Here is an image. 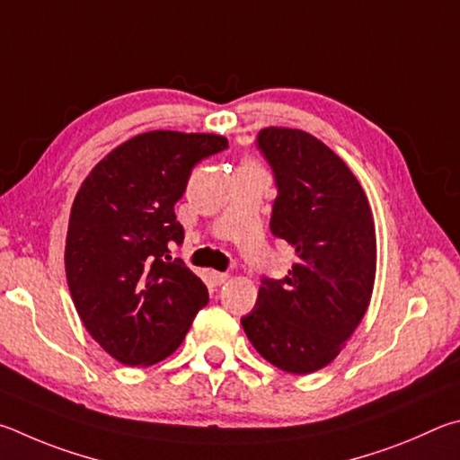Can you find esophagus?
Wrapping results in <instances>:
<instances>
[{
    "label": "esophagus",
    "mask_w": 460,
    "mask_h": 460,
    "mask_svg": "<svg viewBox=\"0 0 460 460\" xmlns=\"http://www.w3.org/2000/svg\"><path fill=\"white\" fill-rule=\"evenodd\" d=\"M226 279H228V275H226V272H217V270H209V272H208V280H209V283H212L214 287L224 285Z\"/></svg>",
    "instance_id": "1"
}]
</instances>
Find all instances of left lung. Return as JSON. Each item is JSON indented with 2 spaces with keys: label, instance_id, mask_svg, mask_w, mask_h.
Here are the masks:
<instances>
[{
  "label": "left lung",
  "instance_id": "obj_1",
  "mask_svg": "<svg viewBox=\"0 0 460 460\" xmlns=\"http://www.w3.org/2000/svg\"><path fill=\"white\" fill-rule=\"evenodd\" d=\"M259 147L279 185L270 230L295 262L283 280L262 279L243 327L269 364L305 376L340 356L372 301L374 214L358 177L317 137L269 127Z\"/></svg>",
  "mask_w": 460,
  "mask_h": 460
}]
</instances>
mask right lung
I'll use <instances>...</instances> for the list:
<instances>
[{"label":"right lung","mask_w":460,"mask_h":460,"mask_svg":"<svg viewBox=\"0 0 460 460\" xmlns=\"http://www.w3.org/2000/svg\"><path fill=\"white\" fill-rule=\"evenodd\" d=\"M228 147L214 133H139L107 153L76 191L64 248L68 288L80 321L125 366L159 364L180 348L208 288L169 240L193 165Z\"/></svg>","instance_id":"1"}]
</instances>
